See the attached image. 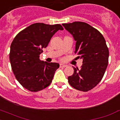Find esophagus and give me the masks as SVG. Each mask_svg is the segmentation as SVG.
<instances>
[{"mask_svg":"<svg viewBox=\"0 0 120 120\" xmlns=\"http://www.w3.org/2000/svg\"><path fill=\"white\" fill-rule=\"evenodd\" d=\"M67 67V65H64V64H62V63H61V64H60V68H65V67Z\"/></svg>","mask_w":120,"mask_h":120,"instance_id":"34e87169","label":"esophagus"}]
</instances>
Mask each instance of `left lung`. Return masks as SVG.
I'll return each mask as SVG.
<instances>
[{"instance_id":"obj_1","label":"left lung","mask_w":120,"mask_h":120,"mask_svg":"<svg viewBox=\"0 0 120 120\" xmlns=\"http://www.w3.org/2000/svg\"><path fill=\"white\" fill-rule=\"evenodd\" d=\"M76 41L75 53L82 58L81 69L74 67L68 82L77 90L87 92L102 80L109 63V52L105 40L100 32L84 22L62 24Z\"/></svg>"}]
</instances>
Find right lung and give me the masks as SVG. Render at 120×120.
<instances>
[{
    "label": "right lung",
    "mask_w": 120,
    "mask_h": 120,
    "mask_svg": "<svg viewBox=\"0 0 120 120\" xmlns=\"http://www.w3.org/2000/svg\"><path fill=\"white\" fill-rule=\"evenodd\" d=\"M63 30L59 24L34 23L14 38L10 45V62L15 78L23 87L37 92L50 85L60 65L41 61L40 54L54 34Z\"/></svg>",
    "instance_id": "1"
}]
</instances>
